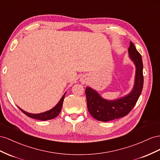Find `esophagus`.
Here are the masks:
<instances>
[{"label":"esophagus","instance_id":"34e87169","mask_svg":"<svg viewBox=\"0 0 160 160\" xmlns=\"http://www.w3.org/2000/svg\"><path fill=\"white\" fill-rule=\"evenodd\" d=\"M80 81H81V82H82V84H84L86 80H85V78H81Z\"/></svg>","mask_w":160,"mask_h":160}]
</instances>
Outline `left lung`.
<instances>
[{"instance_id": "1", "label": "left lung", "mask_w": 160, "mask_h": 160, "mask_svg": "<svg viewBox=\"0 0 160 160\" xmlns=\"http://www.w3.org/2000/svg\"><path fill=\"white\" fill-rule=\"evenodd\" d=\"M128 52L129 58L136 68L134 86L129 94L116 100H108L102 98L97 91L89 86L86 88L88 110L97 120L106 122L128 115L142 92L143 86L142 58L131 42Z\"/></svg>"}]
</instances>
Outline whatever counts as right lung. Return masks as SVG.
Listing matches in <instances>:
<instances>
[{
    "mask_svg": "<svg viewBox=\"0 0 160 160\" xmlns=\"http://www.w3.org/2000/svg\"><path fill=\"white\" fill-rule=\"evenodd\" d=\"M65 94H66V92L62 96V97L60 99V101H59V102L53 108H52L51 110L45 111L42 113L32 114V113L27 112L23 111L22 109L20 108L19 107H18V108H19L24 114H25L27 116H28L30 118H35V119H38V120H40V121H47V120L53 119V118H56L59 115V114H60V112L61 111V109H62V107L63 105V99H64V97H65Z\"/></svg>",
    "mask_w": 160,
    "mask_h": 160,
    "instance_id": "add662e5",
    "label": "right lung"
}]
</instances>
